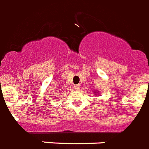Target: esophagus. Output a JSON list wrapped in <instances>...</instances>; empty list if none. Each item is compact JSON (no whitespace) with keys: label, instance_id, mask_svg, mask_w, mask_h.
<instances>
[{"label":"esophagus","instance_id":"1","mask_svg":"<svg viewBox=\"0 0 149 149\" xmlns=\"http://www.w3.org/2000/svg\"><path fill=\"white\" fill-rule=\"evenodd\" d=\"M79 85H74V88L75 89H76V91H79Z\"/></svg>","mask_w":149,"mask_h":149}]
</instances>
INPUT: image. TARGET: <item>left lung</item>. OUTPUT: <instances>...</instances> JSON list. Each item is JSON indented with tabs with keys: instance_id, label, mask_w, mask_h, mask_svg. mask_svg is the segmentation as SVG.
<instances>
[{
	"instance_id": "1",
	"label": "left lung",
	"mask_w": 149,
	"mask_h": 149,
	"mask_svg": "<svg viewBox=\"0 0 149 149\" xmlns=\"http://www.w3.org/2000/svg\"><path fill=\"white\" fill-rule=\"evenodd\" d=\"M94 93H95V94H96V95H95V96H97V93L96 92H94ZM98 93V92H97Z\"/></svg>"
}]
</instances>
